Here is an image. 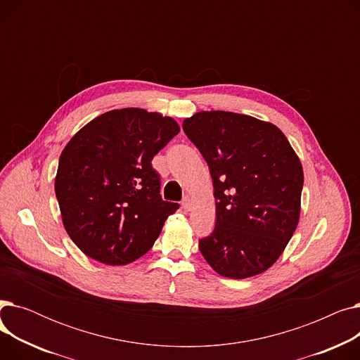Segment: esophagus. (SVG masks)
Instances as JSON below:
<instances>
[{
    "label": "esophagus",
    "instance_id": "esophagus-1",
    "mask_svg": "<svg viewBox=\"0 0 360 360\" xmlns=\"http://www.w3.org/2000/svg\"><path fill=\"white\" fill-rule=\"evenodd\" d=\"M182 207H184L185 212H190V210L193 209V198L186 195V197L184 198V201H182Z\"/></svg>",
    "mask_w": 360,
    "mask_h": 360
}]
</instances>
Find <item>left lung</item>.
<instances>
[{"mask_svg":"<svg viewBox=\"0 0 360 360\" xmlns=\"http://www.w3.org/2000/svg\"><path fill=\"white\" fill-rule=\"evenodd\" d=\"M182 127L214 186L216 228L200 239L202 257L229 278L269 270L299 223L304 169L296 151L274 124L242 113L201 110Z\"/></svg>","mask_w":360,"mask_h":360,"instance_id":"1","label":"left lung"}]
</instances>
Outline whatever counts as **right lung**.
Masks as SVG:
<instances>
[{
    "mask_svg": "<svg viewBox=\"0 0 360 360\" xmlns=\"http://www.w3.org/2000/svg\"><path fill=\"white\" fill-rule=\"evenodd\" d=\"M179 131L174 118L125 108L91 120L67 143L55 194L64 228L83 254L125 266L153 247L179 205L162 200L151 160Z\"/></svg>",
    "mask_w": 360,
    "mask_h": 360,
    "instance_id": "obj_1",
    "label": "right lung"
}]
</instances>
